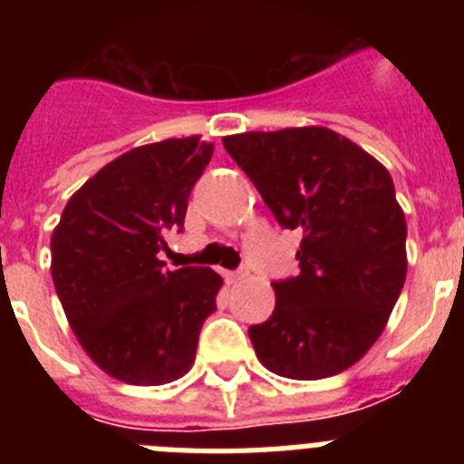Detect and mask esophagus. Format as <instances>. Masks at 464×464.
Wrapping results in <instances>:
<instances>
[{
  "mask_svg": "<svg viewBox=\"0 0 464 464\" xmlns=\"http://www.w3.org/2000/svg\"><path fill=\"white\" fill-rule=\"evenodd\" d=\"M225 276H227L229 281H244V278H248V269H237V272H227Z\"/></svg>",
  "mask_w": 464,
  "mask_h": 464,
  "instance_id": "34e87169",
  "label": "esophagus"
}]
</instances>
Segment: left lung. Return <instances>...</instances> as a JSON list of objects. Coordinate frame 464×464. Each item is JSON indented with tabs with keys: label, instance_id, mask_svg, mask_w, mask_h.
<instances>
[{
	"label": "left lung",
	"instance_id": "8db88e82",
	"mask_svg": "<svg viewBox=\"0 0 464 464\" xmlns=\"http://www.w3.org/2000/svg\"><path fill=\"white\" fill-rule=\"evenodd\" d=\"M288 229H302L299 276L272 283L269 321L248 327L256 355L285 379L353 367L391 318L407 278V220L383 165L321 125L223 137Z\"/></svg>",
	"mask_w": 464,
	"mask_h": 464
}]
</instances>
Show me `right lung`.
<instances>
[{
  "mask_svg": "<svg viewBox=\"0 0 464 464\" xmlns=\"http://www.w3.org/2000/svg\"><path fill=\"white\" fill-rule=\"evenodd\" d=\"M213 146L165 139L111 160L69 197L51 237V274L69 327L102 372L132 385L181 379L216 311L223 278L167 269L165 232L183 227L188 197Z\"/></svg>",
  "mask_w": 464,
  "mask_h": 464,
  "instance_id": "obj_1",
  "label": "right lung"
}]
</instances>
